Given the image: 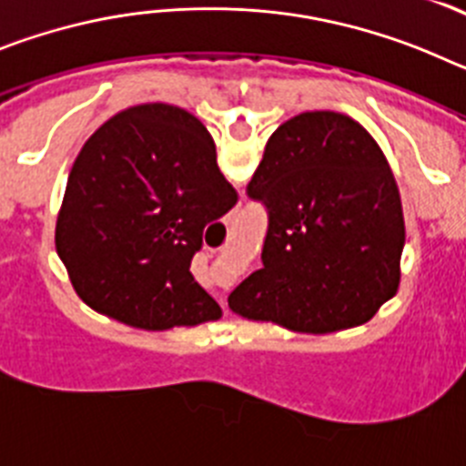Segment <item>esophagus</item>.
<instances>
[{"mask_svg": "<svg viewBox=\"0 0 466 466\" xmlns=\"http://www.w3.org/2000/svg\"><path fill=\"white\" fill-rule=\"evenodd\" d=\"M221 306H224V299H221Z\"/></svg>", "mask_w": 466, "mask_h": 466, "instance_id": "34e87169", "label": "esophagus"}]
</instances>
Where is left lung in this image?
I'll use <instances>...</instances> for the list:
<instances>
[{"instance_id":"obj_1","label":"left lung","mask_w":466,"mask_h":466,"mask_svg":"<svg viewBox=\"0 0 466 466\" xmlns=\"http://www.w3.org/2000/svg\"><path fill=\"white\" fill-rule=\"evenodd\" d=\"M247 196L268 209L263 266L228 306L299 333L369 322L401 279V198L385 154L357 121L306 111L270 135Z\"/></svg>"}]
</instances>
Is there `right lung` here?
Returning a JSON list of instances; mask_svg holds the SVG:
<instances>
[{"mask_svg":"<svg viewBox=\"0 0 466 466\" xmlns=\"http://www.w3.org/2000/svg\"><path fill=\"white\" fill-rule=\"evenodd\" d=\"M238 203L208 127L182 106L118 111L84 144L57 212L56 249L86 306L163 331L219 319L193 279L203 230Z\"/></svg>","mask_w":466,"mask_h":466,"instance_id":"add662e5","label":"right lung"}]
</instances>
